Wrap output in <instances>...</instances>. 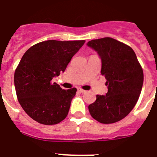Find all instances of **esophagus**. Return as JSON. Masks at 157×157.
Masks as SVG:
<instances>
[{
    "instance_id": "34e87169",
    "label": "esophagus",
    "mask_w": 157,
    "mask_h": 157,
    "mask_svg": "<svg viewBox=\"0 0 157 157\" xmlns=\"http://www.w3.org/2000/svg\"><path fill=\"white\" fill-rule=\"evenodd\" d=\"M78 92H79V93H85L86 92V90H82V89H81V88H78Z\"/></svg>"
}]
</instances>
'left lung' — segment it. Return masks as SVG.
<instances>
[{
	"instance_id": "8db88e82",
	"label": "left lung",
	"mask_w": 157,
	"mask_h": 157,
	"mask_svg": "<svg viewBox=\"0 0 157 157\" xmlns=\"http://www.w3.org/2000/svg\"><path fill=\"white\" fill-rule=\"evenodd\" d=\"M101 58V75L108 92L96 95L89 106L92 117L102 124L122 120L136 106L142 91L143 71L132 47L110 37L89 41Z\"/></svg>"
}]
</instances>
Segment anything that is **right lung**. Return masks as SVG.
Segmentation results:
<instances>
[{"label": "right lung", "instance_id": "right-lung-1", "mask_svg": "<svg viewBox=\"0 0 157 157\" xmlns=\"http://www.w3.org/2000/svg\"><path fill=\"white\" fill-rule=\"evenodd\" d=\"M85 42L47 40L30 47L21 57L14 76L17 98L38 123L52 125L67 117L77 90H63L52 79L65 71Z\"/></svg>", "mask_w": 157, "mask_h": 157}]
</instances>
